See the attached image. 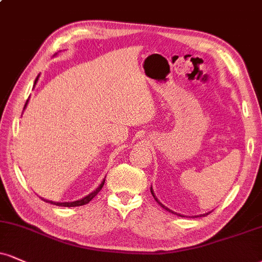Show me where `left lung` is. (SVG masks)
I'll return each mask as SVG.
<instances>
[{
	"instance_id": "1",
	"label": "left lung",
	"mask_w": 262,
	"mask_h": 262,
	"mask_svg": "<svg viewBox=\"0 0 262 262\" xmlns=\"http://www.w3.org/2000/svg\"><path fill=\"white\" fill-rule=\"evenodd\" d=\"M150 190H151V194H152V196H154V199H155L156 200V203L157 204H159L160 205V206H161V207H163V209H165V210H167V211H169V212H172V213H174V215H178V216H182V215H179V213H177V212H174V211H172V210H169L168 209V207H166L165 206V205H163L162 203H160V201H159V199H157V198L155 196V194H154V190H152V187H151L150 188ZM209 213L210 212H207V213H203V215H199V216H195V217H201V216H206V215H209ZM182 217H184V216H182Z\"/></svg>"
}]
</instances>
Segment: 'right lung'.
<instances>
[{
	"mask_svg": "<svg viewBox=\"0 0 262 262\" xmlns=\"http://www.w3.org/2000/svg\"><path fill=\"white\" fill-rule=\"evenodd\" d=\"M37 79H39V75H37V78H36V79H35V84H36ZM35 84H34V85H35ZM28 101H29V100H27V102H25V106H24V108H25V107H27V105H28ZM103 184H105V179H103V181L101 182V184L99 185V187H97V188L95 189V190H94V191H91L90 194H88L86 196H84V198H83V199H79V200H77V201H72V203H56V201L46 200V199H43V198H41V199H42L43 201H46V203H50V204H52V205H56V206H64V207H74V206H81V205H85V204H88V203H89V201L93 200L94 198H95L96 195H97V193H99V191L101 190V189H102Z\"/></svg>",
	"mask_w": 262,
	"mask_h": 262,
	"instance_id": "right-lung-1",
	"label": "right lung"
}]
</instances>
